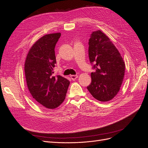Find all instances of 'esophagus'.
<instances>
[{
    "mask_svg": "<svg viewBox=\"0 0 148 148\" xmlns=\"http://www.w3.org/2000/svg\"><path fill=\"white\" fill-rule=\"evenodd\" d=\"M77 77H78L77 75H71V78L72 80H73V81H75V80L76 79Z\"/></svg>",
    "mask_w": 148,
    "mask_h": 148,
    "instance_id": "1",
    "label": "esophagus"
}]
</instances>
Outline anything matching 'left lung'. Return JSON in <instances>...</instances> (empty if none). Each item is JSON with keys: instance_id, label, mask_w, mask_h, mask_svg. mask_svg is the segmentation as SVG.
<instances>
[{"instance_id": "1", "label": "left lung", "mask_w": 148, "mask_h": 148, "mask_svg": "<svg viewBox=\"0 0 148 148\" xmlns=\"http://www.w3.org/2000/svg\"><path fill=\"white\" fill-rule=\"evenodd\" d=\"M88 58L95 69L87 89L94 97L108 102L119 92L124 78L125 64L109 38L100 30L93 32L88 40Z\"/></svg>"}]
</instances>
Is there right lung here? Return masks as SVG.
Masks as SVG:
<instances>
[{"instance_id":"1","label":"right lung","mask_w":148,"mask_h":148,"mask_svg":"<svg viewBox=\"0 0 148 148\" xmlns=\"http://www.w3.org/2000/svg\"><path fill=\"white\" fill-rule=\"evenodd\" d=\"M60 33L43 36L32 46L25 63V74L28 88L33 98L49 109L55 108L64 100L69 81L53 76L56 64L54 48Z\"/></svg>"}]
</instances>
